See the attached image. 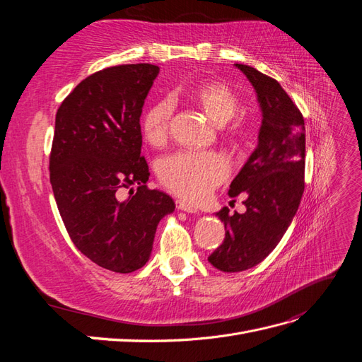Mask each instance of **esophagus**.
Returning a JSON list of instances; mask_svg holds the SVG:
<instances>
[{
	"label": "esophagus",
	"instance_id": "esophagus-1",
	"mask_svg": "<svg viewBox=\"0 0 362 362\" xmlns=\"http://www.w3.org/2000/svg\"><path fill=\"white\" fill-rule=\"evenodd\" d=\"M177 206H178V210H181V211H185V213H199V210H198V206H194L193 204H190V202H185V201H177Z\"/></svg>",
	"mask_w": 362,
	"mask_h": 362
}]
</instances>
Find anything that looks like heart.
Here are the masks:
<instances>
[{"mask_svg": "<svg viewBox=\"0 0 362 362\" xmlns=\"http://www.w3.org/2000/svg\"><path fill=\"white\" fill-rule=\"evenodd\" d=\"M190 98L218 127L226 125L238 110L235 93L222 81L210 80L198 84ZM172 113L173 105L169 100L152 104L145 112L141 117V131L149 145L160 148L166 144ZM228 134L234 141H242L249 133L246 127L235 124L228 129ZM228 173V161L217 152L181 151L163 158L158 166V178L164 187L190 202L205 199L226 180Z\"/></svg>", "mask_w": 362, "mask_h": 362, "instance_id": "obj_1", "label": "heart"}]
</instances>
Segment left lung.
I'll return each instance as SVG.
<instances>
[{
    "instance_id": "obj_1",
    "label": "left lung",
    "mask_w": 362,
    "mask_h": 362,
    "mask_svg": "<svg viewBox=\"0 0 362 362\" xmlns=\"http://www.w3.org/2000/svg\"><path fill=\"white\" fill-rule=\"evenodd\" d=\"M257 93L261 108L258 145L229 185L228 194H247L246 211L229 214L223 206L216 216L225 225V240L208 257L228 273L259 264L288 229L303 194L305 122L299 108L282 86L247 64L235 63Z\"/></svg>"
}]
</instances>
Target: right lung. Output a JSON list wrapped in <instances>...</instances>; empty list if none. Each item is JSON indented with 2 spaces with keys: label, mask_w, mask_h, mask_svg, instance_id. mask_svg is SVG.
I'll use <instances>...</instances> for the list:
<instances>
[{
  "label": "right lung",
  "mask_w": 362,
  "mask_h": 362,
  "mask_svg": "<svg viewBox=\"0 0 362 362\" xmlns=\"http://www.w3.org/2000/svg\"><path fill=\"white\" fill-rule=\"evenodd\" d=\"M158 72L149 63L95 72L56 115L49 181L63 223L83 255L116 273L146 264L160 221L175 211L169 194L146 187L140 156V115ZM122 188L134 192L127 200Z\"/></svg>",
  "instance_id": "add662e5"
}]
</instances>
